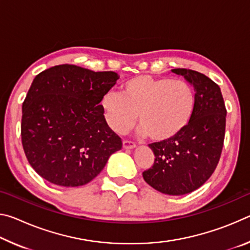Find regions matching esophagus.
I'll use <instances>...</instances> for the list:
<instances>
[{"label":"esophagus","instance_id":"1","mask_svg":"<svg viewBox=\"0 0 250 250\" xmlns=\"http://www.w3.org/2000/svg\"><path fill=\"white\" fill-rule=\"evenodd\" d=\"M122 146H124V149L125 150H130V149H134L135 147V143L132 141H128V140H125L122 142Z\"/></svg>","mask_w":250,"mask_h":250}]
</instances>
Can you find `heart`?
Listing matches in <instances>:
<instances>
[{"label":"heart","instance_id":"obj_1","mask_svg":"<svg viewBox=\"0 0 250 250\" xmlns=\"http://www.w3.org/2000/svg\"><path fill=\"white\" fill-rule=\"evenodd\" d=\"M121 89L122 94L109 90L101 98L105 121L117 133L126 132L138 115L139 134L167 141L188 125L195 108V91L185 80L139 75Z\"/></svg>","mask_w":250,"mask_h":250}]
</instances>
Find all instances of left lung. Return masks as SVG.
Listing matches in <instances>:
<instances>
[{"mask_svg":"<svg viewBox=\"0 0 250 250\" xmlns=\"http://www.w3.org/2000/svg\"><path fill=\"white\" fill-rule=\"evenodd\" d=\"M194 87L195 108L188 125L176 137L149 145L153 167L142 173L147 184L167 195L195 191L209 179L221 158L226 108L217 83L195 70L175 68Z\"/></svg>","mask_w":250,"mask_h":250,"instance_id":"obj_1","label":"left lung"}]
</instances>
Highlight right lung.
<instances>
[{
  "instance_id": "1",
  "label": "right lung",
  "mask_w": 250,
  "mask_h": 250,
  "mask_svg": "<svg viewBox=\"0 0 250 250\" xmlns=\"http://www.w3.org/2000/svg\"><path fill=\"white\" fill-rule=\"evenodd\" d=\"M115 71L58 65L34 78L22 107V145L31 167L55 185L76 188L103 171L122 147L109 128L101 98L115 86Z\"/></svg>"
}]
</instances>
